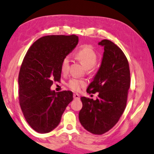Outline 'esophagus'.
<instances>
[{"label": "esophagus", "instance_id": "34e87169", "mask_svg": "<svg viewBox=\"0 0 154 154\" xmlns=\"http://www.w3.org/2000/svg\"><path fill=\"white\" fill-rule=\"evenodd\" d=\"M73 97H74V99H78V100H79V99H80V95L78 93H74V95H73Z\"/></svg>", "mask_w": 154, "mask_h": 154}]
</instances>
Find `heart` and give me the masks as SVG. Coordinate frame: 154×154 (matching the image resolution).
Wrapping results in <instances>:
<instances>
[{"label": "heart", "instance_id": "heart-1", "mask_svg": "<svg viewBox=\"0 0 154 154\" xmlns=\"http://www.w3.org/2000/svg\"><path fill=\"white\" fill-rule=\"evenodd\" d=\"M74 57L80 61L85 68L91 70L97 61V55L91 46L86 45L74 53ZM69 65V57H65L61 60L60 68L63 74L68 72ZM86 81L82 79H72L67 83V87L74 91H79L86 86Z\"/></svg>", "mask_w": 154, "mask_h": 154}]
</instances>
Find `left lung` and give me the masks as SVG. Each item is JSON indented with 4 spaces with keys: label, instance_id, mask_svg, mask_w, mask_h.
Instances as JSON below:
<instances>
[{
    "label": "left lung",
    "instance_id": "left-lung-1",
    "mask_svg": "<svg viewBox=\"0 0 154 154\" xmlns=\"http://www.w3.org/2000/svg\"><path fill=\"white\" fill-rule=\"evenodd\" d=\"M104 48L101 66L87 88L88 93H99L96 100L82 97V107L79 120L86 130L102 134L116 125L122 115L131 85V73L127 58L114 42L103 40Z\"/></svg>",
    "mask_w": 154,
    "mask_h": 154
}]
</instances>
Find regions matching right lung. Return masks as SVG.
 I'll use <instances>...</instances> for the list:
<instances>
[{"label": "right lung", "mask_w": 154, "mask_h": 154, "mask_svg": "<svg viewBox=\"0 0 154 154\" xmlns=\"http://www.w3.org/2000/svg\"><path fill=\"white\" fill-rule=\"evenodd\" d=\"M79 42L75 35L40 38L27 51L19 73V101L27 122L39 133H49L59 125L73 93H55L51 87L61 79V60Z\"/></svg>", "instance_id": "1"}]
</instances>
